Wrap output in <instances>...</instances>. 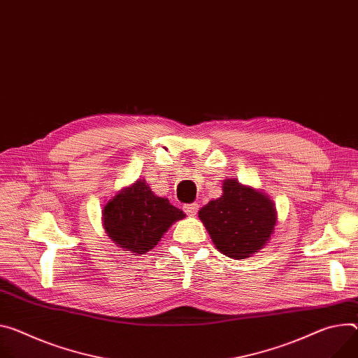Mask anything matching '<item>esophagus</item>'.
<instances>
[{
    "instance_id": "esophagus-1",
    "label": "esophagus",
    "mask_w": 358,
    "mask_h": 358,
    "mask_svg": "<svg viewBox=\"0 0 358 358\" xmlns=\"http://www.w3.org/2000/svg\"><path fill=\"white\" fill-rule=\"evenodd\" d=\"M182 208H184V211H185V214H187V215L194 217V215L197 214V211H199L200 206H199L197 203H192V204H185Z\"/></svg>"
}]
</instances>
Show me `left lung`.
<instances>
[{
    "label": "left lung",
    "instance_id": "left-lung-1",
    "mask_svg": "<svg viewBox=\"0 0 358 358\" xmlns=\"http://www.w3.org/2000/svg\"><path fill=\"white\" fill-rule=\"evenodd\" d=\"M199 217L215 248L234 259L248 258L262 250L277 224L274 201L262 189L236 178L222 181V196L206 204Z\"/></svg>",
    "mask_w": 358,
    "mask_h": 358
}]
</instances>
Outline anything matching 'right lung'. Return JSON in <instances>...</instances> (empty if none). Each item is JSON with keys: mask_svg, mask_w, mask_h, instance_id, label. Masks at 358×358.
Listing matches in <instances>:
<instances>
[{"mask_svg": "<svg viewBox=\"0 0 358 358\" xmlns=\"http://www.w3.org/2000/svg\"><path fill=\"white\" fill-rule=\"evenodd\" d=\"M184 217L167 199L155 196L145 180H137L121 188L104 206L103 227L115 245L133 255H143Z\"/></svg>", "mask_w": 358, "mask_h": 358, "instance_id": "obj_1", "label": "right lung"}]
</instances>
